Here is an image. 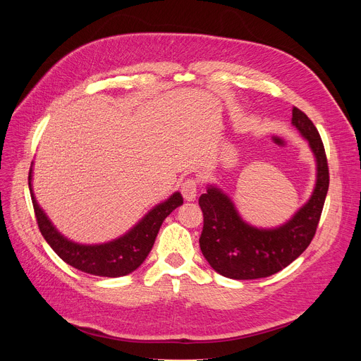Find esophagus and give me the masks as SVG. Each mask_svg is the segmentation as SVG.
<instances>
[{
  "label": "esophagus",
  "mask_w": 361,
  "mask_h": 361,
  "mask_svg": "<svg viewBox=\"0 0 361 361\" xmlns=\"http://www.w3.org/2000/svg\"><path fill=\"white\" fill-rule=\"evenodd\" d=\"M181 194L185 201H194L197 197V181L192 178H187L181 184Z\"/></svg>",
  "instance_id": "1"
}]
</instances>
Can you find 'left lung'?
<instances>
[{"label":"left lung","instance_id":"obj_1","mask_svg":"<svg viewBox=\"0 0 361 361\" xmlns=\"http://www.w3.org/2000/svg\"><path fill=\"white\" fill-rule=\"evenodd\" d=\"M291 124L308 141L317 176L312 197L288 221L276 228L254 227L241 219L233 200L216 185H209L198 200L204 216L201 252L224 277L254 280L276 274L301 255L316 234L330 181L326 151L313 121L295 107Z\"/></svg>","mask_w":361,"mask_h":361}]
</instances>
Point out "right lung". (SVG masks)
I'll return each mask as SVG.
<instances>
[{
    "instance_id": "add662e5",
    "label": "right lung",
    "mask_w": 361,
    "mask_h": 361,
    "mask_svg": "<svg viewBox=\"0 0 361 361\" xmlns=\"http://www.w3.org/2000/svg\"><path fill=\"white\" fill-rule=\"evenodd\" d=\"M32 164L28 187L39 231L61 260L71 267L99 277H121L137 270L149 254L163 221L183 204L178 191L152 207L124 235L102 244H80L64 237L39 207L32 191Z\"/></svg>"
}]
</instances>
